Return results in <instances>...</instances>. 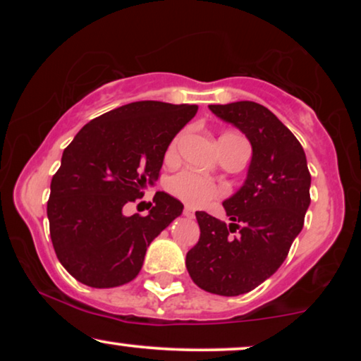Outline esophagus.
Masks as SVG:
<instances>
[{
	"label": "esophagus",
	"instance_id": "obj_1",
	"mask_svg": "<svg viewBox=\"0 0 361 361\" xmlns=\"http://www.w3.org/2000/svg\"><path fill=\"white\" fill-rule=\"evenodd\" d=\"M184 215L187 216V219H194V209H192V207H189V205H185L184 207Z\"/></svg>",
	"mask_w": 361,
	"mask_h": 361
}]
</instances>
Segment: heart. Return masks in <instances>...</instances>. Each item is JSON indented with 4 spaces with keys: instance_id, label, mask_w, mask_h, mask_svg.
<instances>
[{
    "instance_id": "b5f03b06",
    "label": "heart",
    "mask_w": 361,
    "mask_h": 361,
    "mask_svg": "<svg viewBox=\"0 0 361 361\" xmlns=\"http://www.w3.org/2000/svg\"><path fill=\"white\" fill-rule=\"evenodd\" d=\"M177 147V140L172 142L169 154H174ZM169 189L174 192V194L189 204L192 207H202L209 204L212 199H216V197L221 195V190L219 185L214 184V182L204 179V177L195 174V172L190 171H182L179 174H176L169 180Z\"/></svg>"
}]
</instances>
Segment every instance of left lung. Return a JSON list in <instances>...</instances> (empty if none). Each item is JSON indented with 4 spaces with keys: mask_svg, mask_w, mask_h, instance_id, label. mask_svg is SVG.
<instances>
[{
    "mask_svg": "<svg viewBox=\"0 0 361 361\" xmlns=\"http://www.w3.org/2000/svg\"><path fill=\"white\" fill-rule=\"evenodd\" d=\"M209 108L248 137L253 154L243 185L224 200L231 224L195 212L200 238L185 266L200 289L230 298L258 288L284 263L310 205V174L298 137L266 106L235 102ZM235 231L239 235L231 237Z\"/></svg>",
    "mask_w": 361,
    "mask_h": 361,
    "instance_id": "8db88e82",
    "label": "left lung"
}]
</instances>
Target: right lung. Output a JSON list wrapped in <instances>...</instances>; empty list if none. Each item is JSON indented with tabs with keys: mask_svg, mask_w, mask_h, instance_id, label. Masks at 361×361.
Instances as JSON below:
<instances>
[{
	"mask_svg": "<svg viewBox=\"0 0 361 361\" xmlns=\"http://www.w3.org/2000/svg\"><path fill=\"white\" fill-rule=\"evenodd\" d=\"M197 105L133 102L87 123L63 149L52 177L47 219L63 268L90 288H116L137 276L147 246L184 205L156 192L146 216L126 204L154 185L174 136Z\"/></svg>",
	"mask_w": 361,
	"mask_h": 361,
	"instance_id": "obj_1",
	"label": "right lung"
}]
</instances>
